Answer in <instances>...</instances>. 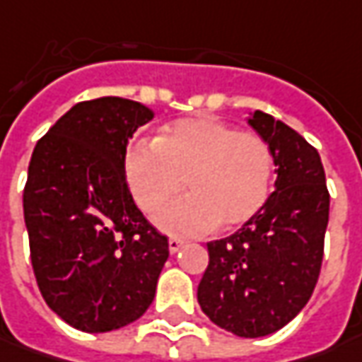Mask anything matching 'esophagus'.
I'll use <instances>...</instances> for the list:
<instances>
[{
  "label": "esophagus",
  "mask_w": 362,
  "mask_h": 362,
  "mask_svg": "<svg viewBox=\"0 0 362 362\" xmlns=\"http://www.w3.org/2000/svg\"><path fill=\"white\" fill-rule=\"evenodd\" d=\"M184 240H180V238H170L168 240V248L172 255H176V252H180L182 248H184Z\"/></svg>",
  "instance_id": "1"
}]
</instances>
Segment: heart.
I'll list each match as a JSON object with an SVG mask.
<instances>
[{
	"label": "heart",
	"mask_w": 362,
	"mask_h": 362,
	"mask_svg": "<svg viewBox=\"0 0 362 362\" xmlns=\"http://www.w3.org/2000/svg\"><path fill=\"white\" fill-rule=\"evenodd\" d=\"M132 198L154 214L182 192L188 198L156 216L164 232L200 236L234 230L255 218L272 190L274 156L260 136L218 118L198 116L170 124L156 142L132 144L124 160Z\"/></svg>",
	"instance_id": "1"
}]
</instances>
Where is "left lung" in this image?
I'll use <instances>...</instances> for the list:
<instances>
[{"label":"left lung","mask_w":362,"mask_h":362,"mask_svg":"<svg viewBox=\"0 0 362 362\" xmlns=\"http://www.w3.org/2000/svg\"><path fill=\"white\" fill-rule=\"evenodd\" d=\"M248 124L272 150L274 192L240 230L208 243L198 305L220 329L256 339L288 325L315 291L330 196L320 156L298 132L260 110Z\"/></svg>","instance_id":"1"}]
</instances>
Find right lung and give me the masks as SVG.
Here are the masks:
<instances>
[{"instance_id": "right-lung-1", "label": "right lung", "mask_w": 362, "mask_h": 362, "mask_svg": "<svg viewBox=\"0 0 362 362\" xmlns=\"http://www.w3.org/2000/svg\"><path fill=\"white\" fill-rule=\"evenodd\" d=\"M154 112L98 98L66 112L35 144L23 188L32 267L47 306L69 327L107 332L152 305L168 238L134 204L124 160Z\"/></svg>"}]
</instances>
